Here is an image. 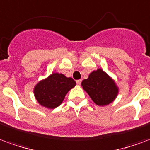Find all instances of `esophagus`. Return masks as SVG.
<instances>
[{
	"label": "esophagus",
	"mask_w": 150,
	"mask_h": 150,
	"mask_svg": "<svg viewBox=\"0 0 150 150\" xmlns=\"http://www.w3.org/2000/svg\"><path fill=\"white\" fill-rule=\"evenodd\" d=\"M81 83H82V80H81V79H79V80H76V83L78 84V85H80Z\"/></svg>",
	"instance_id": "1"
}]
</instances>
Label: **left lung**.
<instances>
[{"label":"left lung","instance_id":"8db88e82","mask_svg":"<svg viewBox=\"0 0 150 150\" xmlns=\"http://www.w3.org/2000/svg\"><path fill=\"white\" fill-rule=\"evenodd\" d=\"M81 85L98 106L110 104L118 93L115 81L102 69L91 72L88 79H84Z\"/></svg>","mask_w":150,"mask_h":150}]
</instances>
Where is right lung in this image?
Listing matches in <instances>:
<instances>
[{
  "mask_svg": "<svg viewBox=\"0 0 150 150\" xmlns=\"http://www.w3.org/2000/svg\"><path fill=\"white\" fill-rule=\"evenodd\" d=\"M75 81L63 74L53 73L41 80L34 88L35 99L41 106L54 109L60 105L65 95L75 86Z\"/></svg>",
  "mask_w": 150,
  "mask_h": 150,
  "instance_id": "obj_1",
  "label": "right lung"
}]
</instances>
